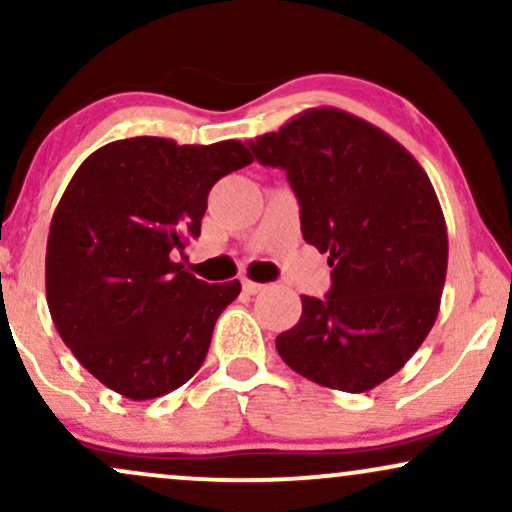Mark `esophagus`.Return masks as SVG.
Wrapping results in <instances>:
<instances>
[{
    "instance_id": "obj_1",
    "label": "esophagus",
    "mask_w": 512,
    "mask_h": 512,
    "mask_svg": "<svg viewBox=\"0 0 512 512\" xmlns=\"http://www.w3.org/2000/svg\"><path fill=\"white\" fill-rule=\"evenodd\" d=\"M264 289H267V284H257V281L243 279V291L248 293V296H255V293H262Z\"/></svg>"
}]
</instances>
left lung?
I'll list each match as a JSON object with an SVG mask.
<instances>
[{
	"instance_id": "1",
	"label": "left lung",
	"mask_w": 512,
	"mask_h": 512,
	"mask_svg": "<svg viewBox=\"0 0 512 512\" xmlns=\"http://www.w3.org/2000/svg\"><path fill=\"white\" fill-rule=\"evenodd\" d=\"M250 149L286 170L305 243L332 267L330 293L301 296V320L276 351L317 385L373 390L438 317L448 231L426 170L383 129L337 108L305 110Z\"/></svg>"
}]
</instances>
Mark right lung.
Here are the masks:
<instances>
[{"mask_svg": "<svg viewBox=\"0 0 512 512\" xmlns=\"http://www.w3.org/2000/svg\"><path fill=\"white\" fill-rule=\"evenodd\" d=\"M250 163L236 139L132 137L74 173L50 223L45 291L62 342L105 387L142 402L178 390L204 363L240 281L207 284L173 252L199 236L214 182Z\"/></svg>", "mask_w": 512, "mask_h": 512, "instance_id": "obj_1", "label": "right lung"}]
</instances>
